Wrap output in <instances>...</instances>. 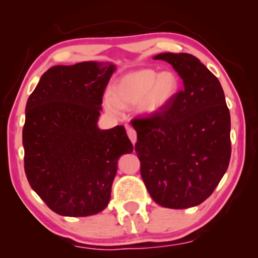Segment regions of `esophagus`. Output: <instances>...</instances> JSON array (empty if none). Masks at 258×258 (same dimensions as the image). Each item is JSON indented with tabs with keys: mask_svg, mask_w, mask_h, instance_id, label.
I'll return each mask as SVG.
<instances>
[{
	"mask_svg": "<svg viewBox=\"0 0 258 258\" xmlns=\"http://www.w3.org/2000/svg\"><path fill=\"white\" fill-rule=\"evenodd\" d=\"M125 129H126V134H128L130 141H132V143L135 144L136 141H137V134H136V132L133 128H130V126H126Z\"/></svg>",
	"mask_w": 258,
	"mask_h": 258,
	"instance_id": "obj_1",
	"label": "esophagus"
}]
</instances>
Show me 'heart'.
Here are the masks:
<instances>
[{
	"instance_id": "b5f03b06",
	"label": "heart",
	"mask_w": 258,
	"mask_h": 258,
	"mask_svg": "<svg viewBox=\"0 0 258 258\" xmlns=\"http://www.w3.org/2000/svg\"><path fill=\"white\" fill-rule=\"evenodd\" d=\"M181 80L172 70L142 68L126 73L114 84L111 93H105L103 105L109 114L118 115L122 108L137 104V112L153 117L167 109L177 96Z\"/></svg>"
}]
</instances>
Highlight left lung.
<instances>
[{
  "label": "left lung",
  "mask_w": 258,
  "mask_h": 258,
  "mask_svg": "<svg viewBox=\"0 0 258 258\" xmlns=\"http://www.w3.org/2000/svg\"><path fill=\"white\" fill-rule=\"evenodd\" d=\"M183 90L161 114L135 119V150L151 199L170 209L199 206L227 171L231 155L230 112L220 81L195 56L163 52Z\"/></svg>",
  "instance_id": "8db88e82"
}]
</instances>
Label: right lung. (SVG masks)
<instances>
[{
  "label": "right lung",
  "instance_id": "add662e5",
  "mask_svg": "<svg viewBox=\"0 0 258 258\" xmlns=\"http://www.w3.org/2000/svg\"><path fill=\"white\" fill-rule=\"evenodd\" d=\"M115 70L114 63L96 61L51 67L27 101L22 141L28 182L62 216L104 210L118 158L133 153L124 126H97Z\"/></svg>",
  "mask_w": 258,
  "mask_h": 258
}]
</instances>
